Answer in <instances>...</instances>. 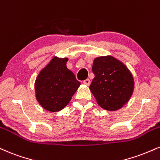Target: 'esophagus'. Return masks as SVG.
<instances>
[{
  "label": "esophagus",
  "mask_w": 160,
  "mask_h": 160,
  "mask_svg": "<svg viewBox=\"0 0 160 160\" xmlns=\"http://www.w3.org/2000/svg\"><path fill=\"white\" fill-rule=\"evenodd\" d=\"M83 83H84V84H86V85L88 86V85H89L90 83H91V80H90L89 79H86V80H83Z\"/></svg>",
  "instance_id": "1"
}]
</instances>
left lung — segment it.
I'll return each mask as SVG.
<instances>
[{
    "label": "left lung",
    "instance_id": "left-lung-1",
    "mask_svg": "<svg viewBox=\"0 0 160 160\" xmlns=\"http://www.w3.org/2000/svg\"><path fill=\"white\" fill-rule=\"evenodd\" d=\"M92 72L95 78L89 88L100 107L115 111L128 103L134 82L131 73L122 62L112 57H97Z\"/></svg>",
    "mask_w": 160,
    "mask_h": 160
}]
</instances>
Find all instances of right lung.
Returning <instances> with one entry per match:
<instances>
[{
  "mask_svg": "<svg viewBox=\"0 0 160 160\" xmlns=\"http://www.w3.org/2000/svg\"><path fill=\"white\" fill-rule=\"evenodd\" d=\"M67 58H53L38 75L35 82L36 99L44 109L58 112L69 103L80 82L67 68Z\"/></svg>",
  "mask_w": 160,
  "mask_h": 160,
  "instance_id": "add662e5",
  "label": "right lung"
}]
</instances>
